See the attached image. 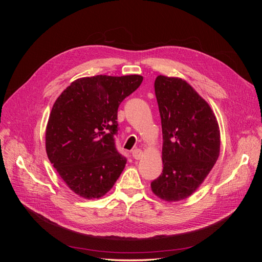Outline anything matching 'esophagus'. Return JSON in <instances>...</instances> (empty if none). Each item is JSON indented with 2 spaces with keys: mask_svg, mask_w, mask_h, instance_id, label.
Instances as JSON below:
<instances>
[{
  "mask_svg": "<svg viewBox=\"0 0 262 262\" xmlns=\"http://www.w3.org/2000/svg\"><path fill=\"white\" fill-rule=\"evenodd\" d=\"M132 156H133V158H136V160H140V158L143 157V152H142V150L139 149V148L133 149L132 150Z\"/></svg>",
  "mask_w": 262,
  "mask_h": 262,
  "instance_id": "obj_1",
  "label": "esophagus"
}]
</instances>
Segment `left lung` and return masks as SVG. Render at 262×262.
Wrapping results in <instances>:
<instances>
[{"instance_id":"1","label":"left lung","mask_w":262,"mask_h":262,"mask_svg":"<svg viewBox=\"0 0 262 262\" xmlns=\"http://www.w3.org/2000/svg\"><path fill=\"white\" fill-rule=\"evenodd\" d=\"M163 131V172L150 184L168 202L187 199L220 155V128L210 105L185 80L158 75L154 83Z\"/></svg>"}]
</instances>
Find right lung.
I'll return each mask as SVG.
<instances>
[{
  "label": "right lung",
  "instance_id": "1",
  "mask_svg": "<svg viewBox=\"0 0 262 262\" xmlns=\"http://www.w3.org/2000/svg\"><path fill=\"white\" fill-rule=\"evenodd\" d=\"M143 76L96 75L71 83L53 104L46 129L49 161L67 186L84 199L105 195L121 175L118 108Z\"/></svg>",
  "mask_w": 262,
  "mask_h": 262
}]
</instances>
